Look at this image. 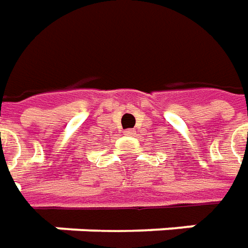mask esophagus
<instances>
[{"label": "esophagus", "mask_w": 248, "mask_h": 248, "mask_svg": "<svg viewBox=\"0 0 248 248\" xmlns=\"http://www.w3.org/2000/svg\"><path fill=\"white\" fill-rule=\"evenodd\" d=\"M124 134H127V136H132V134H134V132H133L132 129H127V130H124Z\"/></svg>", "instance_id": "1"}]
</instances>
